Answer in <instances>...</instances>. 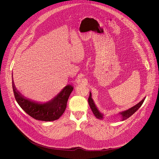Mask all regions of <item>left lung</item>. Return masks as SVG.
Returning <instances> with one entry per match:
<instances>
[{"mask_svg": "<svg viewBox=\"0 0 159 159\" xmlns=\"http://www.w3.org/2000/svg\"><path fill=\"white\" fill-rule=\"evenodd\" d=\"M145 99V98H144L140 102H139L137 104H136L135 106H133L132 107L126 110V111H122V112H120V115L121 116V121H124L126 119H128V118H129L131 115H133L134 113L137 111L140 107L142 105V104L143 103ZM88 102H89V104L90 106V107L91 108L92 111H93V114L94 115V116L99 119V120H102L103 118V114H102V113L99 111V109H98V107H96L93 98H92V94H91V93L90 92V94H89V99H88Z\"/></svg>", "mask_w": 159, "mask_h": 159, "instance_id": "8db88e82", "label": "left lung"}]
</instances>
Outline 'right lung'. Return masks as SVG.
Listing matches in <instances>:
<instances>
[{
    "label": "right lung",
    "instance_id": "1",
    "mask_svg": "<svg viewBox=\"0 0 159 159\" xmlns=\"http://www.w3.org/2000/svg\"><path fill=\"white\" fill-rule=\"evenodd\" d=\"M12 89L17 102L28 115L37 120L52 121L58 120L63 115L74 87L66 85L57 96L45 103L36 102L25 98L16 89L13 80Z\"/></svg>",
    "mask_w": 159,
    "mask_h": 159
}]
</instances>
